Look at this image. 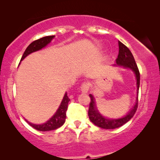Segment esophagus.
Listing matches in <instances>:
<instances>
[{
  "label": "esophagus",
  "instance_id": "1",
  "mask_svg": "<svg viewBox=\"0 0 160 160\" xmlns=\"http://www.w3.org/2000/svg\"><path fill=\"white\" fill-rule=\"evenodd\" d=\"M89 83L87 82H84L81 86V90H82V92L87 93L89 90Z\"/></svg>",
  "mask_w": 160,
  "mask_h": 160
}]
</instances>
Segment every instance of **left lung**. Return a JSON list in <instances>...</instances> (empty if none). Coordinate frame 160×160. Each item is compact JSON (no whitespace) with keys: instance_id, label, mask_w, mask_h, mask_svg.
I'll use <instances>...</instances> for the list:
<instances>
[{"instance_id":"left-lung-1","label":"left lung","mask_w":160,"mask_h":160,"mask_svg":"<svg viewBox=\"0 0 160 160\" xmlns=\"http://www.w3.org/2000/svg\"><path fill=\"white\" fill-rule=\"evenodd\" d=\"M117 64L118 65H121L124 68L132 69L135 74L137 78V90H138V97L135 102V106L127 114L125 117L118 119H108L102 117L100 114L97 110V108L95 106V102L93 96L89 95L90 98V103H89L88 116L90 121L95 124V125L99 127V128L103 129H116L119 128L124 124L127 123L129 120H130L133 116L135 115L138 108V90L140 87V72L137 66L136 62H135V59L133 58V55L130 50L123 44L121 41H119V54L116 60Z\"/></svg>"}]
</instances>
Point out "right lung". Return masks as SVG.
<instances>
[{
  "label": "right lung",
  "mask_w": 160,
  "mask_h": 160,
  "mask_svg": "<svg viewBox=\"0 0 160 160\" xmlns=\"http://www.w3.org/2000/svg\"><path fill=\"white\" fill-rule=\"evenodd\" d=\"M54 37V36H45L43 38H39L38 40H36L30 43V44L27 47V49H25V52H24L22 57L21 60H22L25 57H27L28 54H30L32 52L38 51L42 49V48L45 47L48 43L51 42ZM70 101V98L68 96L67 92L65 94L64 98H63L62 101L61 102L60 107L57 111L53 117L51 119L46 122L44 124H34L28 122L27 120L26 122L30 124V126L32 127L34 129H36L37 130L39 131H49V130H56L59 128H60L63 124L65 123V118H66V111L68 109V105Z\"/></svg>",
  "instance_id": "1"
}]
</instances>
